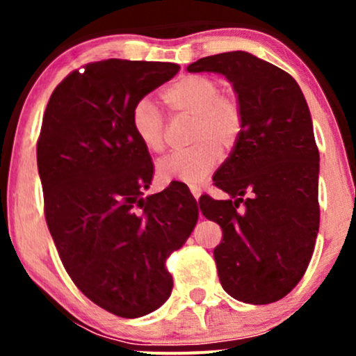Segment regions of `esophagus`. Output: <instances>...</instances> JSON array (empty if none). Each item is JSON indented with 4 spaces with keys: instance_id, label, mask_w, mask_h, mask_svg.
Returning a JSON list of instances; mask_svg holds the SVG:
<instances>
[{
    "instance_id": "esophagus-1",
    "label": "esophagus",
    "mask_w": 356,
    "mask_h": 356,
    "mask_svg": "<svg viewBox=\"0 0 356 356\" xmlns=\"http://www.w3.org/2000/svg\"><path fill=\"white\" fill-rule=\"evenodd\" d=\"M191 194L194 195L195 199H199V195H201V189H199L197 186H191Z\"/></svg>"
}]
</instances>
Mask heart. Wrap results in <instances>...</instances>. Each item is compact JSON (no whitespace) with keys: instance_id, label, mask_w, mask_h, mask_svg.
<instances>
[{"instance_id":"obj_1","label":"heart","mask_w":356,"mask_h":356,"mask_svg":"<svg viewBox=\"0 0 356 356\" xmlns=\"http://www.w3.org/2000/svg\"><path fill=\"white\" fill-rule=\"evenodd\" d=\"M219 83L207 75H187L162 93L174 113L194 118L191 144L184 152L170 154L157 165L162 182L199 184L218 165L220 154L236 145L244 127V112L238 97L220 93ZM134 136L149 154L165 147V124L161 110L149 99H140L130 112Z\"/></svg>"}]
</instances>
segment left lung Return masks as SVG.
I'll use <instances>...</instances> for the list:
<instances>
[{
    "mask_svg": "<svg viewBox=\"0 0 356 356\" xmlns=\"http://www.w3.org/2000/svg\"><path fill=\"white\" fill-rule=\"evenodd\" d=\"M187 72L226 76L244 112L243 132L212 177L231 199H199L222 229L219 281L243 303H275L303 277L320 227V152L308 104L289 73L246 51L206 56Z\"/></svg>",
    "mask_w": 356,
    "mask_h": 356,
    "instance_id": "1",
    "label": "left lung"
}]
</instances>
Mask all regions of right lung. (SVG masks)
<instances>
[{
    "label": "right lung",
    "mask_w": 356,
    "mask_h": 356,
    "mask_svg": "<svg viewBox=\"0 0 356 356\" xmlns=\"http://www.w3.org/2000/svg\"><path fill=\"white\" fill-rule=\"evenodd\" d=\"M72 72L53 90L36 144L44 218L76 288L100 308L138 318L165 303V259L197 222V202L170 184L144 195L152 159L130 112L179 65L104 60Z\"/></svg>",
    "instance_id": "add662e5"
}]
</instances>
